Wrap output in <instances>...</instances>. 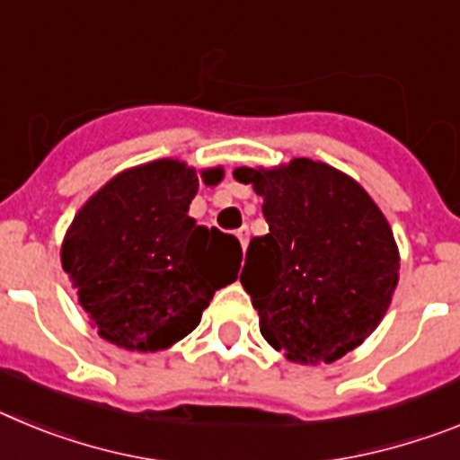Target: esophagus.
<instances>
[{
	"mask_svg": "<svg viewBox=\"0 0 460 460\" xmlns=\"http://www.w3.org/2000/svg\"><path fill=\"white\" fill-rule=\"evenodd\" d=\"M237 239H239V243H242V249L246 251V246H249V227H246V226L239 227V230H237Z\"/></svg>",
	"mask_w": 460,
	"mask_h": 460,
	"instance_id": "1",
	"label": "esophagus"
}]
</instances>
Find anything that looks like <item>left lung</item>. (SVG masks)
<instances>
[{
  "label": "left lung",
  "instance_id": "obj_1",
  "mask_svg": "<svg viewBox=\"0 0 460 460\" xmlns=\"http://www.w3.org/2000/svg\"><path fill=\"white\" fill-rule=\"evenodd\" d=\"M262 195L270 233L253 237L239 280L260 334L296 364L341 359L385 318L398 283L387 218L352 177L311 158L237 168Z\"/></svg>",
  "mask_w": 460,
  "mask_h": 460
}]
</instances>
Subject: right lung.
Returning <instances> with one entry per match:
<instances>
[{"label":"right lung","mask_w":460,"mask_h":460,"mask_svg":"<svg viewBox=\"0 0 460 460\" xmlns=\"http://www.w3.org/2000/svg\"><path fill=\"white\" fill-rule=\"evenodd\" d=\"M200 177L218 184L223 168ZM198 186L193 168L158 158L112 177L75 214L62 267L101 339L165 350L200 324L214 292L237 280V237L189 217Z\"/></svg>","instance_id":"right-lung-1"}]
</instances>
